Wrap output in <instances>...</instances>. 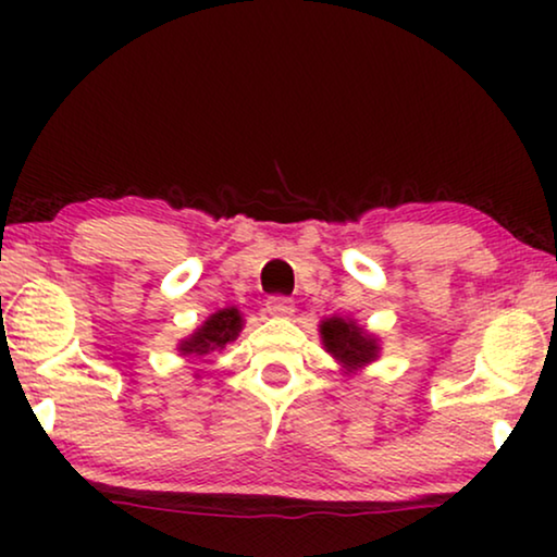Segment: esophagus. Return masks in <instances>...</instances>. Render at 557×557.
<instances>
[{
    "mask_svg": "<svg viewBox=\"0 0 557 557\" xmlns=\"http://www.w3.org/2000/svg\"><path fill=\"white\" fill-rule=\"evenodd\" d=\"M265 311H269L271 317H292L294 301L286 299V296H271V299L265 301Z\"/></svg>",
    "mask_w": 557,
    "mask_h": 557,
    "instance_id": "esophagus-1",
    "label": "esophagus"
}]
</instances>
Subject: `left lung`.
Here are the masks:
<instances>
[{"label": "left lung", "instance_id": "obj_1", "mask_svg": "<svg viewBox=\"0 0 557 557\" xmlns=\"http://www.w3.org/2000/svg\"><path fill=\"white\" fill-rule=\"evenodd\" d=\"M319 339L326 352L339 362L345 375H357L383 352L377 334L364 330L352 317H326L319 322Z\"/></svg>", "mask_w": 557, "mask_h": 557}]
</instances>
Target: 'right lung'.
Masks as SVG:
<instances>
[{
    "label": "right lung",
    "instance_id": "1",
    "mask_svg": "<svg viewBox=\"0 0 557 557\" xmlns=\"http://www.w3.org/2000/svg\"><path fill=\"white\" fill-rule=\"evenodd\" d=\"M243 326H246V319H243L238 307L218 309L193 334L177 342V352L180 357H195V360L212 352H223L231 342L240 337ZM195 380H200V375H195Z\"/></svg>",
    "mask_w": 557,
    "mask_h": 557
}]
</instances>
